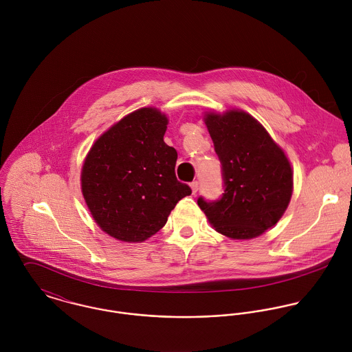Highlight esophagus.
Returning a JSON list of instances; mask_svg holds the SVG:
<instances>
[{
  "label": "esophagus",
  "mask_w": 352,
  "mask_h": 352,
  "mask_svg": "<svg viewBox=\"0 0 352 352\" xmlns=\"http://www.w3.org/2000/svg\"><path fill=\"white\" fill-rule=\"evenodd\" d=\"M191 188H192V194H197L198 192V188H199V182H192L191 183Z\"/></svg>",
  "instance_id": "esophagus-1"
}]
</instances>
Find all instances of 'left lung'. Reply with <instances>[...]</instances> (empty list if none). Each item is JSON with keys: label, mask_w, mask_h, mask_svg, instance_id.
Wrapping results in <instances>:
<instances>
[{"label": "left lung", "mask_w": 352, "mask_h": 352, "mask_svg": "<svg viewBox=\"0 0 352 352\" xmlns=\"http://www.w3.org/2000/svg\"><path fill=\"white\" fill-rule=\"evenodd\" d=\"M221 161L223 194L198 198L210 223L223 236L248 240L283 215L293 192V170L282 149L250 113L229 111L204 118Z\"/></svg>", "instance_id": "left-lung-1"}]
</instances>
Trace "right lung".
I'll return each instance as SVG.
<instances>
[{
	"mask_svg": "<svg viewBox=\"0 0 352 352\" xmlns=\"http://www.w3.org/2000/svg\"><path fill=\"white\" fill-rule=\"evenodd\" d=\"M166 124L158 109L141 108L104 133L85 158L84 198L96 223L113 239L148 240L192 192L176 177L177 151L164 142Z\"/></svg>",
	"mask_w": 352,
	"mask_h": 352,
	"instance_id": "obj_1",
	"label": "right lung"
}]
</instances>
